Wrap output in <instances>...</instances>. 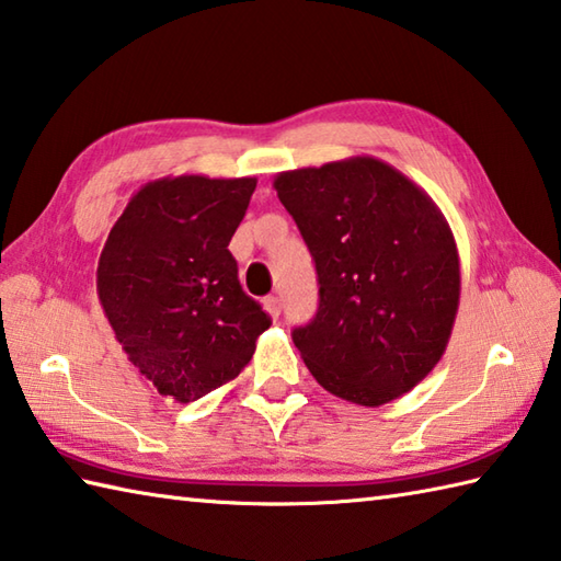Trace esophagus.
Returning <instances> with one entry per match:
<instances>
[{
    "label": "esophagus",
    "instance_id": "1",
    "mask_svg": "<svg viewBox=\"0 0 561 561\" xmlns=\"http://www.w3.org/2000/svg\"><path fill=\"white\" fill-rule=\"evenodd\" d=\"M262 304H265V309H267V313L274 318V321H277V318H279V313H282V304H279V296H267V299L265 301H262Z\"/></svg>",
    "mask_w": 561,
    "mask_h": 561
}]
</instances>
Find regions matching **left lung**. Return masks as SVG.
Here are the masks:
<instances>
[{
    "label": "left lung",
    "instance_id": "1",
    "mask_svg": "<svg viewBox=\"0 0 561 561\" xmlns=\"http://www.w3.org/2000/svg\"><path fill=\"white\" fill-rule=\"evenodd\" d=\"M274 190L318 274V311L291 333L306 367L333 397L369 409L403 397L440 362L459 306L443 211L369 156L279 172Z\"/></svg>",
    "mask_w": 561,
    "mask_h": 561
}]
</instances>
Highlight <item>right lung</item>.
Segmentation results:
<instances>
[{
	"mask_svg": "<svg viewBox=\"0 0 561 561\" xmlns=\"http://www.w3.org/2000/svg\"><path fill=\"white\" fill-rule=\"evenodd\" d=\"M255 184L204 174L148 182L108 230L99 301L128 362L162 397L190 403L236 379L272 323L228 250Z\"/></svg>",
	"mask_w": 561,
	"mask_h": 561,
	"instance_id": "obj_1",
	"label": "right lung"
}]
</instances>
